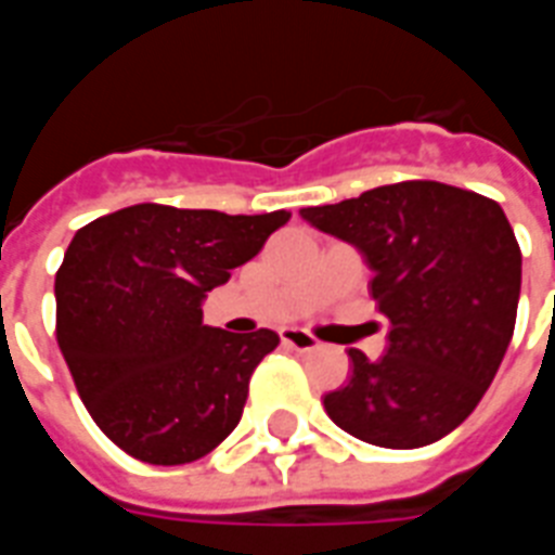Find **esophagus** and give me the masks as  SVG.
<instances>
[{"instance_id": "obj_1", "label": "esophagus", "mask_w": 555, "mask_h": 555, "mask_svg": "<svg viewBox=\"0 0 555 555\" xmlns=\"http://www.w3.org/2000/svg\"><path fill=\"white\" fill-rule=\"evenodd\" d=\"M279 338H282V345H285V348L300 350V353L318 350V338H314L312 333H306V330H282Z\"/></svg>"}]
</instances>
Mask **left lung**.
I'll use <instances>...</instances> for the list:
<instances>
[{
    "mask_svg": "<svg viewBox=\"0 0 555 555\" xmlns=\"http://www.w3.org/2000/svg\"><path fill=\"white\" fill-rule=\"evenodd\" d=\"M300 217L360 249L389 321L380 360L348 350L353 374L324 396L330 418L384 449L446 437L488 392L514 333L520 246L502 207L449 183L401 181Z\"/></svg>",
    "mask_w": 555,
    "mask_h": 555,
    "instance_id": "1",
    "label": "left lung"
}]
</instances>
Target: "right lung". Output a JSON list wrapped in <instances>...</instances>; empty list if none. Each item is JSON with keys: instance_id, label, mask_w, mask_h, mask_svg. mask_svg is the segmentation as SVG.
<instances>
[{"instance_id": "1", "label": "right lung", "mask_w": 555, "mask_h": 555, "mask_svg": "<svg viewBox=\"0 0 555 555\" xmlns=\"http://www.w3.org/2000/svg\"><path fill=\"white\" fill-rule=\"evenodd\" d=\"M288 219L133 205L74 234L55 273V338L118 449L145 464H190L237 428L249 377L279 336L202 324V302Z\"/></svg>"}]
</instances>
